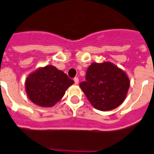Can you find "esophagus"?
I'll use <instances>...</instances> for the list:
<instances>
[{"mask_svg": "<svg viewBox=\"0 0 154 154\" xmlns=\"http://www.w3.org/2000/svg\"><path fill=\"white\" fill-rule=\"evenodd\" d=\"M74 84H79V79L77 78V77H74Z\"/></svg>", "mask_w": 154, "mask_h": 154, "instance_id": "esophagus-1", "label": "esophagus"}]
</instances>
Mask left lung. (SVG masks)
<instances>
[{"instance_id": "8db88e82", "label": "left lung", "mask_w": 154, "mask_h": 154, "mask_svg": "<svg viewBox=\"0 0 154 154\" xmlns=\"http://www.w3.org/2000/svg\"><path fill=\"white\" fill-rule=\"evenodd\" d=\"M85 78L80 84V88L93 107L101 111L120 106L130 86L125 73L110 62L91 64Z\"/></svg>"}]
</instances>
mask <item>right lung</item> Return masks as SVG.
<instances>
[{"instance_id": "add662e5", "label": "right lung", "mask_w": 154, "mask_h": 154, "mask_svg": "<svg viewBox=\"0 0 154 154\" xmlns=\"http://www.w3.org/2000/svg\"><path fill=\"white\" fill-rule=\"evenodd\" d=\"M74 80L52 65H47L29 75L26 91L32 103L42 107H51L59 101Z\"/></svg>"}]
</instances>
